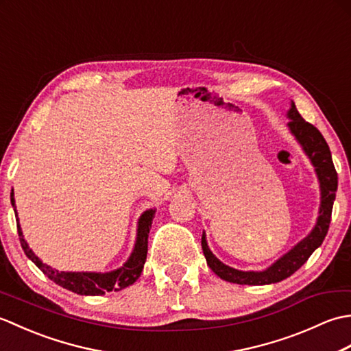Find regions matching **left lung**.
Returning a JSON list of instances; mask_svg holds the SVG:
<instances>
[{
	"mask_svg": "<svg viewBox=\"0 0 351 351\" xmlns=\"http://www.w3.org/2000/svg\"><path fill=\"white\" fill-rule=\"evenodd\" d=\"M288 117L289 130L294 134V137L299 140V143L303 146L304 152L308 154L312 164H314L319 185H322V206H319L318 221L314 230H312L303 241L297 244L293 250H289L285 256L276 261L270 268H267L265 271L259 273L240 271L220 263V261L213 255V252L208 249L204 234L202 250L206 258V263L210 265L211 270L223 280L240 283V285H268V283H276L287 279L291 274L299 270V268L309 259L312 253H314V250L322 245L327 235V230H329L333 200L337 197L338 189V173L333 166L329 145L326 143L322 132L300 116V113L294 106V102L288 111Z\"/></svg>",
	"mask_w": 351,
	"mask_h": 351,
	"instance_id": "8db88e82",
	"label": "left lung"
}]
</instances>
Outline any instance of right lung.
<instances>
[{"label": "right lung", "mask_w": 351, "mask_h": 351, "mask_svg": "<svg viewBox=\"0 0 351 351\" xmlns=\"http://www.w3.org/2000/svg\"><path fill=\"white\" fill-rule=\"evenodd\" d=\"M12 205L14 208V215L18 217L16 206H14V197H13V189H12ZM154 210H147L138 220V230H137V241L134 252L131 253L130 259L126 261L125 265L114 270L111 273H64L58 271L51 268L49 265L43 264L42 261L37 258L32 249L28 247L27 241L24 240V235H22V230L19 226V220L16 219L18 225V234H19V241L22 249H24L25 255L33 261V263L40 268L43 274H47L48 278L56 282L57 285H60L66 289L72 291V293H77L81 295H101L106 294L108 291H121L126 287L132 285L136 282L141 271H143V265L146 263V255H147V237L149 230H151L152 219H154Z\"/></svg>", "instance_id": "add662e5"}]
</instances>
